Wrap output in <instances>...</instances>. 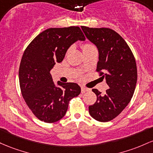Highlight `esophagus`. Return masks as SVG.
Here are the masks:
<instances>
[{"mask_svg":"<svg viewBox=\"0 0 153 153\" xmlns=\"http://www.w3.org/2000/svg\"><path fill=\"white\" fill-rule=\"evenodd\" d=\"M88 90H89V89L86 88V87H82V88H81V92H82V93H84V92H87V91H88Z\"/></svg>","mask_w":153,"mask_h":153,"instance_id":"34e87169","label":"esophagus"}]
</instances>
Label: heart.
<instances>
[{"label":"heart","instance_id":"1","mask_svg":"<svg viewBox=\"0 0 153 153\" xmlns=\"http://www.w3.org/2000/svg\"><path fill=\"white\" fill-rule=\"evenodd\" d=\"M95 47H94L92 45H91L90 43H84L82 45V51H83V53L87 52V51H88L89 50Z\"/></svg>","mask_w":153,"mask_h":153}]
</instances>
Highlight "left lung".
Returning a JSON list of instances; mask_svg holds the SVG:
<instances>
[{"label": "left lung", "mask_w": 153, "mask_h": 153, "mask_svg": "<svg viewBox=\"0 0 153 153\" xmlns=\"http://www.w3.org/2000/svg\"><path fill=\"white\" fill-rule=\"evenodd\" d=\"M81 27L98 49L97 71L109 87L105 93L92 89L97 100L89 106V112L97 121L107 122L122 112L134 95L137 80L136 61L126 41L114 30Z\"/></svg>", "instance_id": "8db88e82"}]
</instances>
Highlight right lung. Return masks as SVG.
<instances>
[{
    "instance_id": "obj_1",
    "label": "right lung",
    "mask_w": 153,
    "mask_h": 153,
    "mask_svg": "<svg viewBox=\"0 0 153 153\" xmlns=\"http://www.w3.org/2000/svg\"><path fill=\"white\" fill-rule=\"evenodd\" d=\"M85 37L79 27L50 28L39 33L24 52L19 79L22 95L29 108L40 121L54 123L66 114L68 102L81 92L77 84L58 82L51 70L65 57L68 48Z\"/></svg>"
}]
</instances>
